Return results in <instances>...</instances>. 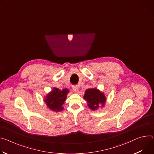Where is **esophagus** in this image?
<instances>
[{"label": "esophagus", "instance_id": "34e87169", "mask_svg": "<svg viewBox=\"0 0 154 154\" xmlns=\"http://www.w3.org/2000/svg\"><path fill=\"white\" fill-rule=\"evenodd\" d=\"M79 85H74V86H73L72 89H73V90H74V91L77 92V91L79 90Z\"/></svg>", "mask_w": 154, "mask_h": 154}]
</instances>
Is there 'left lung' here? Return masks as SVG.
Instances as JSON below:
<instances>
[{
	"label": "left lung",
	"mask_w": 154,
	"mask_h": 154,
	"mask_svg": "<svg viewBox=\"0 0 154 154\" xmlns=\"http://www.w3.org/2000/svg\"><path fill=\"white\" fill-rule=\"evenodd\" d=\"M83 98L87 102L88 106L93 110L98 109L101 105L104 107L106 97L103 92L97 88H90L85 91Z\"/></svg>",
	"instance_id": "8db88e82"
}]
</instances>
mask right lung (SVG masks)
I'll list each match as a JSON object with an SVG mask.
<instances>
[{"label": "right lung", "mask_w": 154, "mask_h": 154, "mask_svg": "<svg viewBox=\"0 0 154 154\" xmlns=\"http://www.w3.org/2000/svg\"><path fill=\"white\" fill-rule=\"evenodd\" d=\"M69 92L67 88L63 89L60 90L57 88H53L51 91H50L44 100L47 106L53 111L58 112L63 110V104H64V101L67 97V95Z\"/></svg>", "instance_id": "1"}]
</instances>
